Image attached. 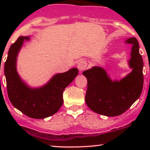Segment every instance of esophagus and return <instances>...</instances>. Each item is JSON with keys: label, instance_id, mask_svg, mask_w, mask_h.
I'll return each mask as SVG.
<instances>
[{"label": "esophagus", "instance_id": "34e87169", "mask_svg": "<svg viewBox=\"0 0 150 150\" xmlns=\"http://www.w3.org/2000/svg\"><path fill=\"white\" fill-rule=\"evenodd\" d=\"M87 62L85 61H82L79 62L78 64H77V68H78L80 72H82L83 70H85L86 69V68H87Z\"/></svg>", "mask_w": 150, "mask_h": 150}]
</instances>
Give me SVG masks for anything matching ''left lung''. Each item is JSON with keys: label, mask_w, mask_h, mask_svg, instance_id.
I'll return each instance as SVG.
<instances>
[{"label": "left lung", "mask_w": 150, "mask_h": 150, "mask_svg": "<svg viewBox=\"0 0 150 150\" xmlns=\"http://www.w3.org/2000/svg\"><path fill=\"white\" fill-rule=\"evenodd\" d=\"M132 44L128 65L132 71L120 80H112L104 68L94 66L82 74L87 80L85 102L94 112L106 116L122 114L139 99L143 87V61L135 37L125 41Z\"/></svg>", "instance_id": "left-lung-1"}]
</instances>
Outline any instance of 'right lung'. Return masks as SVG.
Returning <instances> with one entry per match:
<instances>
[{"label":"right lung","mask_w":150,"mask_h":150,"mask_svg":"<svg viewBox=\"0 0 150 150\" xmlns=\"http://www.w3.org/2000/svg\"><path fill=\"white\" fill-rule=\"evenodd\" d=\"M30 37H20L8 51L4 73L7 90L13 106L26 116L42 119L55 114L63 105V92L78 74V69L58 73L46 85L33 88L22 80L17 71V58L23 43Z\"/></svg>","instance_id":"right-lung-1"}]
</instances>
